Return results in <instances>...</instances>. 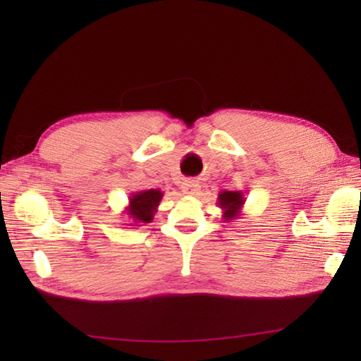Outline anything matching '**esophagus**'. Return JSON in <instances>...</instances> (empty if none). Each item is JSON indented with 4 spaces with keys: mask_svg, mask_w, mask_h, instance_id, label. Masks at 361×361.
Masks as SVG:
<instances>
[{
    "mask_svg": "<svg viewBox=\"0 0 361 361\" xmlns=\"http://www.w3.org/2000/svg\"><path fill=\"white\" fill-rule=\"evenodd\" d=\"M199 189H200L199 183H195L192 180H186L185 183H183V186H181L183 194H186V195H195V194L199 192Z\"/></svg>",
    "mask_w": 361,
    "mask_h": 361,
    "instance_id": "obj_1",
    "label": "esophagus"
}]
</instances>
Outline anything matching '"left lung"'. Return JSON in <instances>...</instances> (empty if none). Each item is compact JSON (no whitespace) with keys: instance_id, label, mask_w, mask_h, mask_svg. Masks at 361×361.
<instances>
[{"instance_id":"left-lung-1","label":"left lung","mask_w":361,"mask_h":361,"mask_svg":"<svg viewBox=\"0 0 361 361\" xmlns=\"http://www.w3.org/2000/svg\"><path fill=\"white\" fill-rule=\"evenodd\" d=\"M216 205L223 210V219L226 223L232 221L242 215V207L245 204V194L242 191H221L218 194Z\"/></svg>"}]
</instances>
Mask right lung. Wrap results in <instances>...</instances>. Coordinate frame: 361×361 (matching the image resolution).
<instances>
[{
  "instance_id": "add662e5",
  "label": "right lung",
  "mask_w": 361,
  "mask_h": 361,
  "mask_svg": "<svg viewBox=\"0 0 361 361\" xmlns=\"http://www.w3.org/2000/svg\"><path fill=\"white\" fill-rule=\"evenodd\" d=\"M164 192L161 189H145V191L132 192L129 197V205L124 213L130 219L129 226H143L152 221L157 207L161 204Z\"/></svg>"
}]
</instances>
